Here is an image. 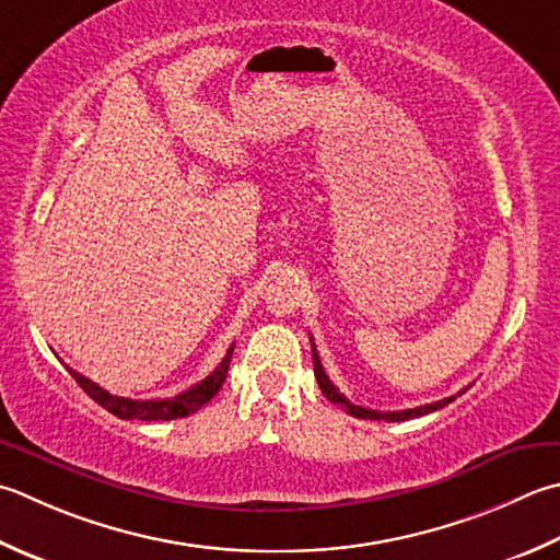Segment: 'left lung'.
Masks as SVG:
<instances>
[{
    "instance_id": "8db88e82",
    "label": "left lung",
    "mask_w": 560,
    "mask_h": 560,
    "mask_svg": "<svg viewBox=\"0 0 560 560\" xmlns=\"http://www.w3.org/2000/svg\"><path fill=\"white\" fill-rule=\"evenodd\" d=\"M313 342V339H311ZM313 369H315V378H317V386H320V390H323V396L330 400V402H335V405H339V408H342L345 412H349V415H354V418H361V420H386V422H402V420H412V418H420V415H430V412H434V410H440V408H444V405H448L452 402L456 396H452V398H442V400H436V402H427V405H420V408H410V410H398V412H378V410H369V408H361V405H354V402H349L342 393H339L337 388H335V383L327 378V374H325V369H323V364H320V357H317V349H315V345H313ZM464 393V390H462Z\"/></svg>"
}]
</instances>
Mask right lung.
<instances>
[{"label":"right lung","instance_id":"1","mask_svg":"<svg viewBox=\"0 0 560 560\" xmlns=\"http://www.w3.org/2000/svg\"><path fill=\"white\" fill-rule=\"evenodd\" d=\"M230 359H233V347L228 349V354L223 357L221 364L215 366V371H211L203 381L196 383L189 390L179 393L174 398H162V400H133V398H120V396H112V393L104 390L102 386H96L94 381H90L82 374H77L74 369H70L72 378L80 383L82 390L86 396L94 398L102 408H106L112 415L120 420H177V418H186L211 400L221 386L225 383L228 369H230Z\"/></svg>","mask_w":560,"mask_h":560}]
</instances>
